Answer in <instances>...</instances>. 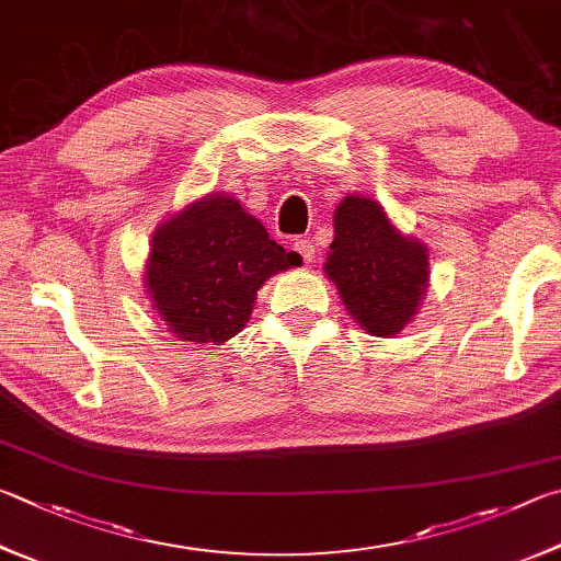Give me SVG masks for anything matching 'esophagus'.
<instances>
[{
	"instance_id": "obj_1",
	"label": "esophagus",
	"mask_w": 561,
	"mask_h": 561,
	"mask_svg": "<svg viewBox=\"0 0 561 561\" xmlns=\"http://www.w3.org/2000/svg\"><path fill=\"white\" fill-rule=\"evenodd\" d=\"M294 250H297L301 257H304V262H313V254H316V245L311 240H297L294 242Z\"/></svg>"
}]
</instances>
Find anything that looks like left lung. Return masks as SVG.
<instances>
[{
	"mask_svg": "<svg viewBox=\"0 0 561 561\" xmlns=\"http://www.w3.org/2000/svg\"><path fill=\"white\" fill-rule=\"evenodd\" d=\"M323 272L365 331L394 339L414 319L430 287V252L402 236L378 201L345 196L333 216Z\"/></svg>",
	"mask_w": 561,
	"mask_h": 561,
	"instance_id": "1",
	"label": "left lung"
}]
</instances>
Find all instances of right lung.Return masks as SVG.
Returning <instances> with one entry per match:
<instances>
[{
  "mask_svg": "<svg viewBox=\"0 0 561 561\" xmlns=\"http://www.w3.org/2000/svg\"><path fill=\"white\" fill-rule=\"evenodd\" d=\"M299 264L236 198L210 193L154 230L145 287L179 341L220 345L248 323L262 284Z\"/></svg>",
  "mask_w": 561,
  "mask_h": 561,
  "instance_id": "1",
  "label": "right lung"
}]
</instances>
